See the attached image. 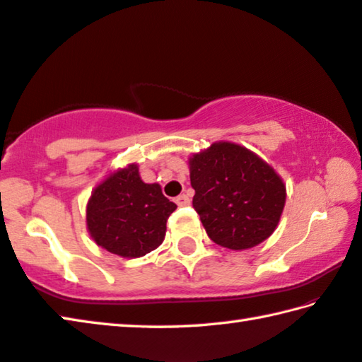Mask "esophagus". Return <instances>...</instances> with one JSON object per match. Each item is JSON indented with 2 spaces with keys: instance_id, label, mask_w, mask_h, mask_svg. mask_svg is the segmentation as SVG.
Returning a JSON list of instances; mask_svg holds the SVG:
<instances>
[{
  "instance_id": "1",
  "label": "esophagus",
  "mask_w": 362,
  "mask_h": 362,
  "mask_svg": "<svg viewBox=\"0 0 362 362\" xmlns=\"http://www.w3.org/2000/svg\"><path fill=\"white\" fill-rule=\"evenodd\" d=\"M175 202H177V206H188L189 198H188L187 194H179L175 198Z\"/></svg>"
}]
</instances>
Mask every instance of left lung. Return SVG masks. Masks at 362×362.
Here are the masks:
<instances>
[{"label": "left lung", "mask_w": 362, "mask_h": 362, "mask_svg": "<svg viewBox=\"0 0 362 362\" xmlns=\"http://www.w3.org/2000/svg\"><path fill=\"white\" fill-rule=\"evenodd\" d=\"M193 207L215 244L245 250L279 225L286 192L277 173L250 150L216 142L189 158Z\"/></svg>", "instance_id": "8db88e82"}]
</instances>
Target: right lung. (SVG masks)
<instances>
[{
	"label": "right lung",
	"mask_w": 362,
	"mask_h": 362,
	"mask_svg": "<svg viewBox=\"0 0 362 362\" xmlns=\"http://www.w3.org/2000/svg\"><path fill=\"white\" fill-rule=\"evenodd\" d=\"M177 206L158 183H144L131 164L95 188L87 206V226L98 245L123 258L152 252L166 235V221Z\"/></svg>",
	"instance_id": "add662e5"
}]
</instances>
